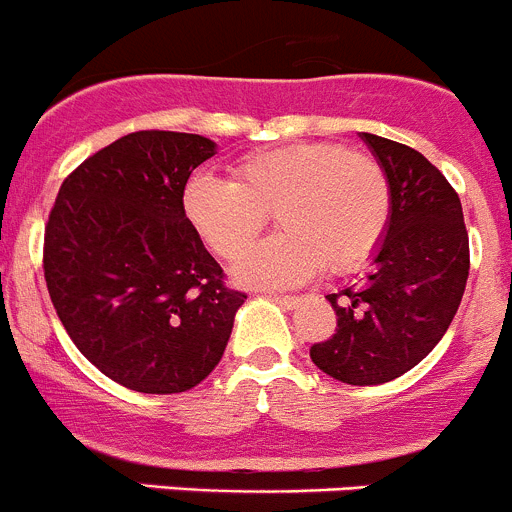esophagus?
<instances>
[{
  "instance_id": "esophagus-1",
  "label": "esophagus",
  "mask_w": 512,
  "mask_h": 512,
  "mask_svg": "<svg viewBox=\"0 0 512 512\" xmlns=\"http://www.w3.org/2000/svg\"><path fill=\"white\" fill-rule=\"evenodd\" d=\"M271 301H276L279 306H284V309H294L296 304H299V296H284V294H269Z\"/></svg>"
}]
</instances>
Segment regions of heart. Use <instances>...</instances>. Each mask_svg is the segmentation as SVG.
Masks as SVG:
<instances>
[{
    "label": "heart",
    "mask_w": 512,
    "mask_h": 512,
    "mask_svg": "<svg viewBox=\"0 0 512 512\" xmlns=\"http://www.w3.org/2000/svg\"><path fill=\"white\" fill-rule=\"evenodd\" d=\"M196 236L221 259H236L274 213L281 233L233 266L251 289L304 284L324 266L349 274L382 246L392 186L372 155L339 143H291L256 150L233 165V180L198 173L180 196Z\"/></svg>",
    "instance_id": "heart-1"
}]
</instances>
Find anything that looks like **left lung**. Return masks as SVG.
<instances>
[{"instance_id":"left-lung-1","label":"left lung","mask_w":512,"mask_h":512,"mask_svg":"<svg viewBox=\"0 0 512 512\" xmlns=\"http://www.w3.org/2000/svg\"><path fill=\"white\" fill-rule=\"evenodd\" d=\"M392 186V218L374 271L329 294L337 332L309 349L339 382L384 384L420 364L445 337L465 294L470 243L462 206L445 175L415 148L362 133Z\"/></svg>"}]
</instances>
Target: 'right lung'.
<instances>
[{
	"label": "right lung",
	"mask_w": 512,
	"mask_h": 512,
	"mask_svg": "<svg viewBox=\"0 0 512 512\" xmlns=\"http://www.w3.org/2000/svg\"><path fill=\"white\" fill-rule=\"evenodd\" d=\"M216 143L140 130L77 165L45 226V281L75 347L145 394L201 384L223 357L246 294L183 216L180 196Z\"/></svg>",
	"instance_id": "obj_1"
}]
</instances>
